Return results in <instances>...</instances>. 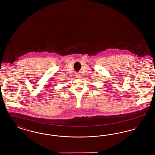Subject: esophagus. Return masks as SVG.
Returning <instances> with one entry per match:
<instances>
[{"mask_svg":"<svg viewBox=\"0 0 155 155\" xmlns=\"http://www.w3.org/2000/svg\"><path fill=\"white\" fill-rule=\"evenodd\" d=\"M75 76H76V77H77V78H81V75L80 74H77Z\"/></svg>","mask_w":155,"mask_h":155,"instance_id":"1","label":"esophagus"}]
</instances>
